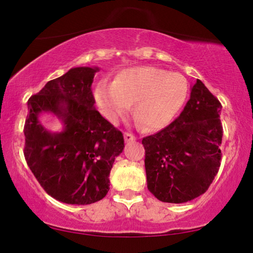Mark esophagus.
<instances>
[{
    "label": "esophagus",
    "instance_id": "34e87169",
    "mask_svg": "<svg viewBox=\"0 0 253 253\" xmlns=\"http://www.w3.org/2000/svg\"><path fill=\"white\" fill-rule=\"evenodd\" d=\"M124 136H125V141L126 142H133V141H135V139H136V136H135L134 134L128 133V131H126Z\"/></svg>",
    "mask_w": 253,
    "mask_h": 253
}]
</instances>
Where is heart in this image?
<instances>
[{"label":"heart","mask_w":253,"mask_h":253,"mask_svg":"<svg viewBox=\"0 0 253 253\" xmlns=\"http://www.w3.org/2000/svg\"><path fill=\"white\" fill-rule=\"evenodd\" d=\"M187 93V82L180 74L142 66L119 71L112 84L100 82L95 100L112 123H118L135 102V115L143 125L159 129L172 122L185 103Z\"/></svg>","instance_id":"obj_1"}]
</instances>
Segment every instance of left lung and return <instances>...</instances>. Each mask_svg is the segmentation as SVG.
Instances as JSON below:
<instances>
[{
	"instance_id": "1",
	"label": "left lung",
	"mask_w": 253,
	"mask_h": 253,
	"mask_svg": "<svg viewBox=\"0 0 253 253\" xmlns=\"http://www.w3.org/2000/svg\"><path fill=\"white\" fill-rule=\"evenodd\" d=\"M221 104L197 79L179 117L142 139L148 188L163 202L184 203L205 193L220 167Z\"/></svg>"
}]
</instances>
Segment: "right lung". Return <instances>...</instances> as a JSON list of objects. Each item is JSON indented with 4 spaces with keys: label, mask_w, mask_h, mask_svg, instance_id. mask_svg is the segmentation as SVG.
<instances>
[{
    "label": "right lung",
    "mask_w": 253,
    "mask_h": 253,
    "mask_svg": "<svg viewBox=\"0 0 253 253\" xmlns=\"http://www.w3.org/2000/svg\"><path fill=\"white\" fill-rule=\"evenodd\" d=\"M99 68L77 67L52 79L28 100L24 154L45 192L68 205H90L109 191V175L124 136L96 110L92 83ZM51 112L64 129L51 133L39 116Z\"/></svg>",
    "instance_id": "1"
}]
</instances>
